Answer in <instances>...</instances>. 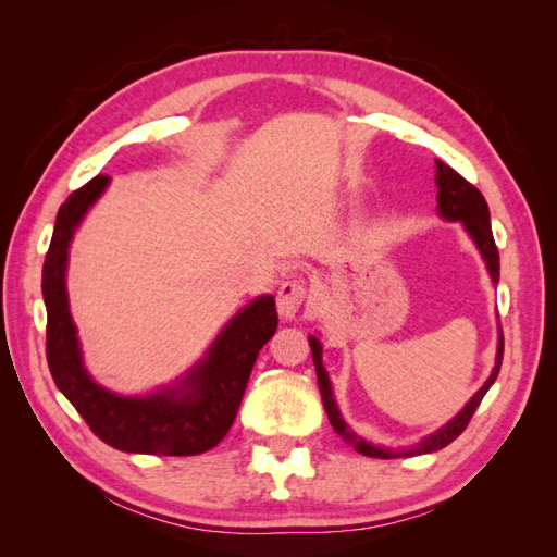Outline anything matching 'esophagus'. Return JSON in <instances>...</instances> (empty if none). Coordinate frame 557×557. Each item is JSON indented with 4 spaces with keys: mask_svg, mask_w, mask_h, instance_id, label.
<instances>
[{
    "mask_svg": "<svg viewBox=\"0 0 557 557\" xmlns=\"http://www.w3.org/2000/svg\"><path fill=\"white\" fill-rule=\"evenodd\" d=\"M309 297V287L301 280H287L282 282L277 289V311L285 318H294L299 313L301 304Z\"/></svg>",
    "mask_w": 557,
    "mask_h": 557,
    "instance_id": "1",
    "label": "esophagus"
}]
</instances>
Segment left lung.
Instances as JSON below:
<instances>
[{"label":"left lung","mask_w":557,"mask_h":557,"mask_svg":"<svg viewBox=\"0 0 557 557\" xmlns=\"http://www.w3.org/2000/svg\"><path fill=\"white\" fill-rule=\"evenodd\" d=\"M437 164V210H441V215L447 220H461L465 222L467 232L471 234V239L476 242L479 251L486 260L488 272L493 282H498L500 277V258H498V246H495L493 239V232H491V220H488V206H486V198L481 196L479 188L474 184H469L465 176L457 174L453 168H447L445 162L435 160ZM311 342V354H313V363H315V373H318V387H321V397H323V407L327 411V419L333 423L335 433L342 437V441L349 443L351 447H357L361 455H369V457H377V459H389L395 457V453H389V449L383 447H373L371 443L359 441L357 433L349 431V425L342 421L337 405H335V397H333V387H330V377L323 369V361H321V342L315 337L309 339ZM503 333H500V342H498V359H495V369L491 373V377L486 381L479 393L471 397L469 405L461 409L459 417H455L449 421L445 429H441L437 433L429 435L425 441L417 447V449H409V453H397V455H419V453H435V449H443L445 445H449L465 433V429L469 425L471 417H474V411L479 409L483 395L488 393L491 385L495 383V377L500 373V363H503Z\"/></svg>","instance_id":"left-lung-1"}]
</instances>
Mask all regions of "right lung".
Returning a JSON list of instances; mask_svg holds the SVG:
<instances>
[{"label":"right lung","instance_id":"1","mask_svg":"<svg viewBox=\"0 0 557 557\" xmlns=\"http://www.w3.org/2000/svg\"><path fill=\"white\" fill-rule=\"evenodd\" d=\"M108 182L110 176L104 174L92 176L57 212L54 234L42 265L47 366L57 387L102 443L138 455L186 457L208 453L232 429L258 351L275 335V299H256L232 318L210 347L208 359L184 377L180 389H164L150 397H120L92 383L81 363L64 272L71 236Z\"/></svg>","mask_w":557,"mask_h":557}]
</instances>
